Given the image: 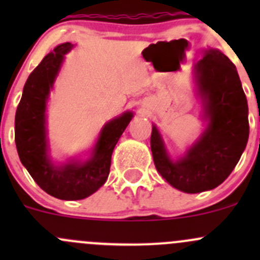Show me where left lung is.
Instances as JSON below:
<instances>
[{
  "instance_id": "1",
  "label": "left lung",
  "mask_w": 260,
  "mask_h": 260,
  "mask_svg": "<svg viewBox=\"0 0 260 260\" xmlns=\"http://www.w3.org/2000/svg\"><path fill=\"white\" fill-rule=\"evenodd\" d=\"M195 81L203 103L205 131L186 154L172 161L156 125L151 151L154 166L177 190L198 193L217 187L239 162L249 137L248 103L237 68L217 49L196 64Z\"/></svg>"
}]
</instances>
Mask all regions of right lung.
Instances as JSON below:
<instances>
[{"label":"right lung","mask_w":260,"mask_h":260,"mask_svg":"<svg viewBox=\"0 0 260 260\" xmlns=\"http://www.w3.org/2000/svg\"><path fill=\"white\" fill-rule=\"evenodd\" d=\"M72 48L70 43L56 46L28 75L15 117V142L21 164L45 192L60 200H81L104 185L114 147L133 118L132 112H125L107 123L86 161L52 164L46 138V102L64 55Z\"/></svg>","instance_id":"obj_1"}]
</instances>
